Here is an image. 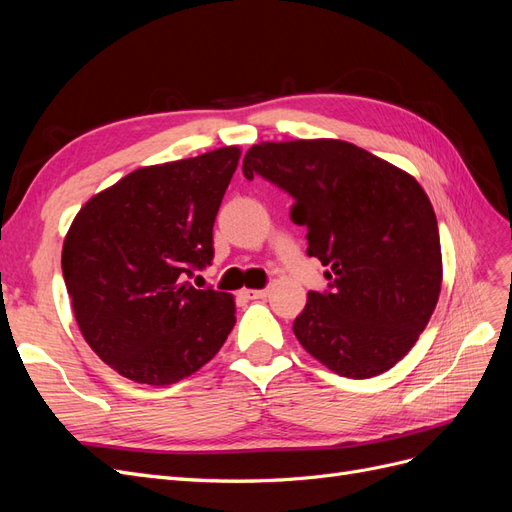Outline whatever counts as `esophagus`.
<instances>
[{
  "instance_id": "34e87169",
  "label": "esophagus",
  "mask_w": 512,
  "mask_h": 512,
  "mask_svg": "<svg viewBox=\"0 0 512 512\" xmlns=\"http://www.w3.org/2000/svg\"><path fill=\"white\" fill-rule=\"evenodd\" d=\"M243 294H245V297H250V299H265L267 294H269V288H262V290H243Z\"/></svg>"
}]
</instances>
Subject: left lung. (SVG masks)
<instances>
[{
    "label": "left lung",
    "mask_w": 512,
    "mask_h": 512,
    "mask_svg": "<svg viewBox=\"0 0 512 512\" xmlns=\"http://www.w3.org/2000/svg\"><path fill=\"white\" fill-rule=\"evenodd\" d=\"M243 175L286 190L331 290L309 292L292 324L299 344L354 380L389 371L412 350L442 286L438 220L406 170L337 138L260 143Z\"/></svg>",
    "instance_id": "left-lung-1"
}]
</instances>
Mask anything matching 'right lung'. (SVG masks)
Returning a JSON list of instances; mask_svg holds the SVG:
<instances>
[{
  "instance_id": "right-lung-1",
  "label": "right lung",
  "mask_w": 512,
  "mask_h": 512,
  "mask_svg": "<svg viewBox=\"0 0 512 512\" xmlns=\"http://www.w3.org/2000/svg\"><path fill=\"white\" fill-rule=\"evenodd\" d=\"M237 145L132 170L91 196L61 250L76 324L100 359L138 384L192 376L235 327V299L185 275L211 265L213 222Z\"/></svg>"
}]
</instances>
